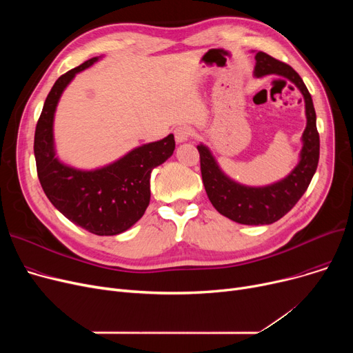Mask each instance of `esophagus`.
<instances>
[{
    "label": "esophagus",
    "instance_id": "34e87169",
    "mask_svg": "<svg viewBox=\"0 0 353 353\" xmlns=\"http://www.w3.org/2000/svg\"><path fill=\"white\" fill-rule=\"evenodd\" d=\"M190 136H192V128L188 125H179L174 130V137H176L177 143L188 141L190 139Z\"/></svg>",
    "mask_w": 353,
    "mask_h": 353
}]
</instances>
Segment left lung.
<instances>
[{
	"instance_id": "obj_1",
	"label": "left lung",
	"mask_w": 353,
	"mask_h": 353,
	"mask_svg": "<svg viewBox=\"0 0 353 353\" xmlns=\"http://www.w3.org/2000/svg\"><path fill=\"white\" fill-rule=\"evenodd\" d=\"M254 77L261 79L268 74L282 76L293 83L302 92L305 100L306 127L302 134V150L299 163L282 180L268 186H246L230 179L220 169L210 148L200 143L201 179L209 200L214 209L240 225H270L283 217L299 201L306 192L310 180L318 169L319 161V133L316 128V113L309 91L290 65L276 60L266 52L259 51L254 55Z\"/></svg>"
}]
</instances>
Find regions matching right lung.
<instances>
[{
  "mask_svg": "<svg viewBox=\"0 0 353 353\" xmlns=\"http://www.w3.org/2000/svg\"><path fill=\"white\" fill-rule=\"evenodd\" d=\"M92 57L54 83L35 127L34 156L41 188L74 225L99 236L128 230L143 217L150 203V174L174 152V136L141 144L119 160L99 169L81 170L63 163L54 143V116L63 91L76 77L97 63Z\"/></svg>",
  "mask_w": 353,
  "mask_h": 353,
  "instance_id": "obj_1",
  "label": "right lung"
}]
</instances>
